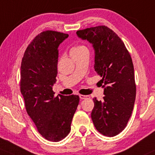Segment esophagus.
Segmentation results:
<instances>
[{
    "mask_svg": "<svg viewBox=\"0 0 155 155\" xmlns=\"http://www.w3.org/2000/svg\"><path fill=\"white\" fill-rule=\"evenodd\" d=\"M80 98L81 99H87V98H89V95H79Z\"/></svg>",
    "mask_w": 155,
    "mask_h": 155,
    "instance_id": "34e87169",
    "label": "esophagus"
}]
</instances>
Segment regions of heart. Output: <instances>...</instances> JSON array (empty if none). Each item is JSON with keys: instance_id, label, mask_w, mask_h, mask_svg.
<instances>
[{"instance_id": "b5f03b06", "label": "heart", "mask_w": 155, "mask_h": 155, "mask_svg": "<svg viewBox=\"0 0 155 155\" xmlns=\"http://www.w3.org/2000/svg\"><path fill=\"white\" fill-rule=\"evenodd\" d=\"M83 48H85V47H84V46H82V45L75 46V47L72 48L71 49V51H70V53H72V52L78 51L81 50V49H83Z\"/></svg>"}]
</instances>
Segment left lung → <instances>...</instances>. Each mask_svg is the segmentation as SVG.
<instances>
[{
    "label": "left lung",
    "instance_id": "obj_1",
    "mask_svg": "<svg viewBox=\"0 0 155 155\" xmlns=\"http://www.w3.org/2000/svg\"><path fill=\"white\" fill-rule=\"evenodd\" d=\"M76 34L92 44L95 52L94 68L104 84L103 99L93 98L92 120L103 135L116 136L125 128L136 98L131 57L120 38L107 27L87 28L78 30Z\"/></svg>",
    "mask_w": 155,
    "mask_h": 155
}]
</instances>
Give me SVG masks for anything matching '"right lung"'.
I'll use <instances>...</instances> for the list:
<instances>
[{
    "mask_svg": "<svg viewBox=\"0 0 155 155\" xmlns=\"http://www.w3.org/2000/svg\"><path fill=\"white\" fill-rule=\"evenodd\" d=\"M68 34L47 30L28 46L21 66V92L28 114L46 140L59 142L69 134L79 96H54L58 47Z\"/></svg>",
    "mask_w": 155,
    "mask_h": 155,
    "instance_id": "add662e5",
    "label": "right lung"
}]
</instances>
